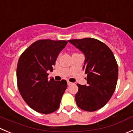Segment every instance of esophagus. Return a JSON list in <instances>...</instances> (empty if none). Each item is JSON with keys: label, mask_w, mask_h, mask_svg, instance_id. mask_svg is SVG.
I'll return each instance as SVG.
<instances>
[{"label": "esophagus", "mask_w": 133, "mask_h": 133, "mask_svg": "<svg viewBox=\"0 0 133 133\" xmlns=\"http://www.w3.org/2000/svg\"><path fill=\"white\" fill-rule=\"evenodd\" d=\"M73 83H71V82H70V81H68V86H70V85H73Z\"/></svg>", "instance_id": "obj_1"}]
</instances>
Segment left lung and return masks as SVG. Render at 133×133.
Masks as SVG:
<instances>
[{
    "label": "left lung",
    "mask_w": 133,
    "mask_h": 133,
    "mask_svg": "<svg viewBox=\"0 0 133 133\" xmlns=\"http://www.w3.org/2000/svg\"><path fill=\"white\" fill-rule=\"evenodd\" d=\"M68 41L83 53V69L87 74V85L77 84L75 96L77 105L87 111L102 108L110 100L115 90L118 65L110 48L92 38L72 39Z\"/></svg>",
    "instance_id": "obj_1"
}]
</instances>
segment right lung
Wrapping results in <instances>:
<instances>
[{
  "label": "right lung",
  "mask_w": 133,
  "mask_h": 133,
  "mask_svg": "<svg viewBox=\"0 0 133 133\" xmlns=\"http://www.w3.org/2000/svg\"><path fill=\"white\" fill-rule=\"evenodd\" d=\"M66 41L38 40L20 56L17 65V83L21 96L35 111L48 114L56 111L67 89V81L49 79L56 60Z\"/></svg>",
  "instance_id": "obj_1"
}]
</instances>
